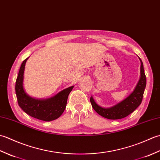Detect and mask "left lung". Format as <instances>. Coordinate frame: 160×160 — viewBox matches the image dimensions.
I'll use <instances>...</instances> for the list:
<instances>
[{
  "label": "left lung",
  "instance_id": "obj_1",
  "mask_svg": "<svg viewBox=\"0 0 160 160\" xmlns=\"http://www.w3.org/2000/svg\"><path fill=\"white\" fill-rule=\"evenodd\" d=\"M139 59L141 62L140 80H139L134 90L127 98H126L124 100L113 107L104 108L98 105L92 96L91 97L90 101L92 107L101 116L109 119V120L122 119L128 116L140 105L142 98H143L145 87L147 85V80H146L143 62L140 58Z\"/></svg>",
  "mask_w": 160,
  "mask_h": 160
}]
</instances>
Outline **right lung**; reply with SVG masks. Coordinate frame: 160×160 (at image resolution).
Wrapping results in <instances>:
<instances>
[{
  "label": "right lung",
  "instance_id": "add662e5",
  "mask_svg": "<svg viewBox=\"0 0 160 160\" xmlns=\"http://www.w3.org/2000/svg\"><path fill=\"white\" fill-rule=\"evenodd\" d=\"M28 58L24 60L20 66L16 82V94L19 107L27 114L38 120L46 122L56 120L65 109L68 96L74 86L68 87L47 99H38L29 96L23 87L24 71Z\"/></svg>",
  "mask_w": 160,
  "mask_h": 160
}]
</instances>
